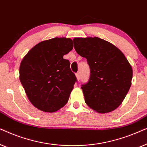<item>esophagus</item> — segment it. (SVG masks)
I'll return each mask as SVG.
<instances>
[{
  "label": "esophagus",
  "instance_id": "34e87169",
  "mask_svg": "<svg viewBox=\"0 0 147 147\" xmlns=\"http://www.w3.org/2000/svg\"><path fill=\"white\" fill-rule=\"evenodd\" d=\"M76 78H77L78 80H80V72H78V73H76Z\"/></svg>",
  "mask_w": 147,
  "mask_h": 147
}]
</instances>
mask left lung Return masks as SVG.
<instances>
[{
	"label": "left lung",
	"instance_id": "1",
	"mask_svg": "<svg viewBox=\"0 0 147 147\" xmlns=\"http://www.w3.org/2000/svg\"><path fill=\"white\" fill-rule=\"evenodd\" d=\"M73 41L76 52L90 66V79L81 87L86 104L99 113L113 111L131 86V65L119 49L105 40L77 37Z\"/></svg>",
	"mask_w": 147,
	"mask_h": 147
}]
</instances>
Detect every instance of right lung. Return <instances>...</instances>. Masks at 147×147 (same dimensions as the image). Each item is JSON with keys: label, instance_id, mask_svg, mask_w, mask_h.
Listing matches in <instances>:
<instances>
[{"label": "right lung", "instance_id": "add662e5", "mask_svg": "<svg viewBox=\"0 0 147 147\" xmlns=\"http://www.w3.org/2000/svg\"><path fill=\"white\" fill-rule=\"evenodd\" d=\"M73 47L69 38H53L34 46L22 60L20 81L37 109L54 112L67 104L77 79L63 55Z\"/></svg>", "mask_w": 147, "mask_h": 147}]
</instances>
